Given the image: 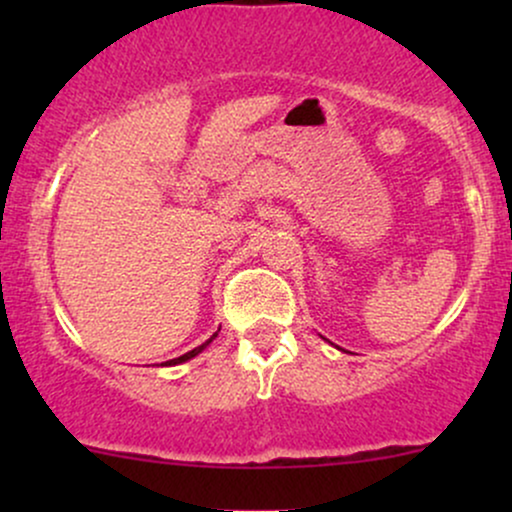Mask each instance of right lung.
Masks as SVG:
<instances>
[{"label": "right lung", "mask_w": 512, "mask_h": 512, "mask_svg": "<svg viewBox=\"0 0 512 512\" xmlns=\"http://www.w3.org/2000/svg\"><path fill=\"white\" fill-rule=\"evenodd\" d=\"M214 337H216V334H214ZM214 337H211V339H214ZM211 339H207V342H204L202 346H197V349L187 351V354H182V356H178V358H173V361H168V366H175V363H182V361H190V358H192V356H197V354H199V351H202V349H204V346H207V344L211 342Z\"/></svg>", "instance_id": "right-lung-1"}]
</instances>
